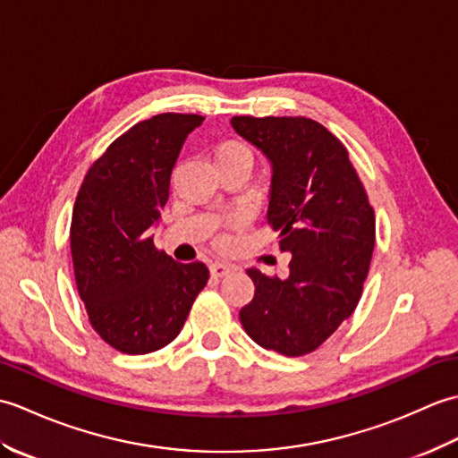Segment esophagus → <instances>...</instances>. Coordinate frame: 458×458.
<instances>
[{"label":"esophagus","mask_w":458,"mask_h":458,"mask_svg":"<svg viewBox=\"0 0 458 458\" xmlns=\"http://www.w3.org/2000/svg\"><path fill=\"white\" fill-rule=\"evenodd\" d=\"M230 271H232V267L228 264H222V261H214V264L210 266V274L214 277H224V276H228Z\"/></svg>","instance_id":"esophagus-1"}]
</instances>
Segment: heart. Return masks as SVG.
<instances>
[{"mask_svg": "<svg viewBox=\"0 0 458 458\" xmlns=\"http://www.w3.org/2000/svg\"><path fill=\"white\" fill-rule=\"evenodd\" d=\"M232 159H244L251 163V153L244 143H240L236 140L220 141L216 145V149H214V161H216V165H220L224 161H232Z\"/></svg>", "mask_w": 458, "mask_h": 458, "instance_id": "1", "label": "heart"}]
</instances>
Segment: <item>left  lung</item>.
<instances>
[{"mask_svg":"<svg viewBox=\"0 0 458 458\" xmlns=\"http://www.w3.org/2000/svg\"><path fill=\"white\" fill-rule=\"evenodd\" d=\"M234 128L274 165L267 224L291 251L289 276L248 267L254 299L240 323L256 344L284 356L313 352L354 313L376 242V216L348 151L303 115H234Z\"/></svg>","mask_w":458,"mask_h":458,"instance_id":"obj_1","label":"left lung"}]
</instances>
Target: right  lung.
I'll use <instances>...</instances> for the list:
<instances>
[{
    "mask_svg": "<svg viewBox=\"0 0 458 458\" xmlns=\"http://www.w3.org/2000/svg\"><path fill=\"white\" fill-rule=\"evenodd\" d=\"M199 114H157L131 125L92 163L71 222L76 289L92 328L123 354L173 343L208 281L202 261L155 248L151 226L169 199L171 171Z\"/></svg>",
    "mask_w": 458,
    "mask_h": 458,
    "instance_id": "obj_1",
    "label": "right lung"
}]
</instances>
